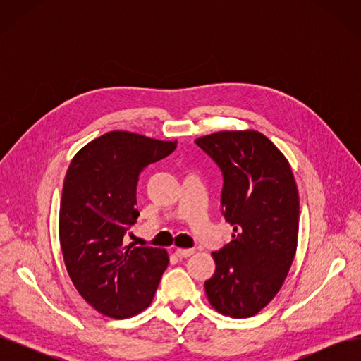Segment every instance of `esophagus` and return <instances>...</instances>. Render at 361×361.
Masks as SVG:
<instances>
[{"label":"esophagus","mask_w":361,"mask_h":361,"mask_svg":"<svg viewBox=\"0 0 361 361\" xmlns=\"http://www.w3.org/2000/svg\"><path fill=\"white\" fill-rule=\"evenodd\" d=\"M192 253H194L192 248H176V251H174V255H176V256L180 257V259L190 257Z\"/></svg>","instance_id":"1"}]
</instances>
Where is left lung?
I'll return each mask as SVG.
<instances>
[{"mask_svg": "<svg viewBox=\"0 0 361 361\" xmlns=\"http://www.w3.org/2000/svg\"><path fill=\"white\" fill-rule=\"evenodd\" d=\"M223 171L221 206L232 241L214 251L204 281L212 307L231 318L259 313L285 283L298 243L300 197L285 155L253 129L195 140Z\"/></svg>", "mask_w": 361, "mask_h": 361, "instance_id": "left-lung-1", "label": "left lung"}]
</instances>
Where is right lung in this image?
Returning a JSON list of instances; mask_svg holds the SVG:
<instances>
[{
	"label": "right lung",
	"instance_id": "add662e5",
	"mask_svg": "<svg viewBox=\"0 0 361 361\" xmlns=\"http://www.w3.org/2000/svg\"><path fill=\"white\" fill-rule=\"evenodd\" d=\"M176 141L111 130L76 154L63 183L59 235L69 277L97 312L125 319L149 307L169 265L164 248L126 245L137 211V183Z\"/></svg>",
	"mask_w": 361,
	"mask_h": 361
}]
</instances>
